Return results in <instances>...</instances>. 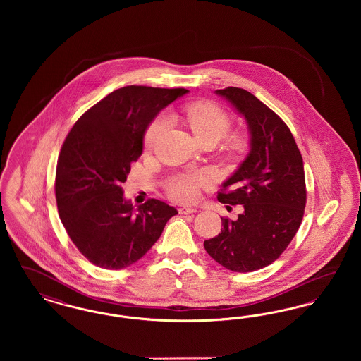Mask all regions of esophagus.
I'll return each instance as SVG.
<instances>
[{
  "mask_svg": "<svg viewBox=\"0 0 361 361\" xmlns=\"http://www.w3.org/2000/svg\"><path fill=\"white\" fill-rule=\"evenodd\" d=\"M178 212H180L181 215L195 214V212H196V208H190V207H181V208H178Z\"/></svg>",
  "mask_w": 361,
  "mask_h": 361,
  "instance_id": "34e87169",
  "label": "esophagus"
}]
</instances>
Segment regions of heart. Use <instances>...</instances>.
<instances>
[{
  "label": "heart",
  "instance_id": "heart-1",
  "mask_svg": "<svg viewBox=\"0 0 361 361\" xmlns=\"http://www.w3.org/2000/svg\"><path fill=\"white\" fill-rule=\"evenodd\" d=\"M183 121L187 123L195 137L202 142L206 139H222L230 130V119L224 111L209 102H196L183 109ZM169 126L165 115L157 116L146 130L145 147L153 149ZM212 174L193 172L178 176L169 185V193L174 200L190 203L199 197V189L211 185Z\"/></svg>",
  "mask_w": 361,
  "mask_h": 361
}]
</instances>
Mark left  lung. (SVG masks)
I'll return each instance as SVG.
<instances>
[{"instance_id": "8db88e82", "label": "left lung", "mask_w": 361, "mask_h": 361, "mask_svg": "<svg viewBox=\"0 0 361 361\" xmlns=\"http://www.w3.org/2000/svg\"><path fill=\"white\" fill-rule=\"evenodd\" d=\"M246 121L249 153L224 184L218 200L243 207L238 219L204 240L207 253L233 272H253L286 250L302 224L306 181L302 154L290 128L250 92L215 90Z\"/></svg>"}]
</instances>
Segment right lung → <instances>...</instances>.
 <instances>
[{
  "label": "right lung",
  "mask_w": 361,
  "mask_h": 361,
  "mask_svg": "<svg viewBox=\"0 0 361 361\" xmlns=\"http://www.w3.org/2000/svg\"><path fill=\"white\" fill-rule=\"evenodd\" d=\"M187 93L183 87L124 86L87 109L65 139L55 177L58 212L92 264L114 271L133 265L177 214L157 199L135 208L121 184L143 153L149 124Z\"/></svg>",
  "instance_id": "obj_1"
}]
</instances>
